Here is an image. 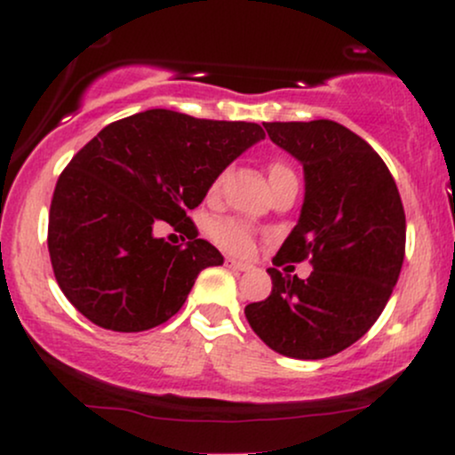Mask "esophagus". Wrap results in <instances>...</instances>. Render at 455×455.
Here are the masks:
<instances>
[{
	"instance_id": "34e87169",
	"label": "esophagus",
	"mask_w": 455,
	"mask_h": 455,
	"mask_svg": "<svg viewBox=\"0 0 455 455\" xmlns=\"http://www.w3.org/2000/svg\"><path fill=\"white\" fill-rule=\"evenodd\" d=\"M224 263H227V267L233 269V271H250V269H252V265L242 263V260H235V259H227Z\"/></svg>"
}]
</instances>
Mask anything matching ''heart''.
Masks as SVG:
<instances>
[{"label": "heart", "mask_w": 455, "mask_h": 455, "mask_svg": "<svg viewBox=\"0 0 455 455\" xmlns=\"http://www.w3.org/2000/svg\"><path fill=\"white\" fill-rule=\"evenodd\" d=\"M278 171H286L284 164H280V162H275V164H271L269 169V175L278 173ZM220 180L222 177H218L216 181H213V190H216L218 186H220ZM212 237L216 239L218 245H222L227 252H233V254H250L254 250V237H252V231H250L248 227H245L243 222H237V220H218L216 224L212 227Z\"/></svg>", "instance_id": "1"}]
</instances>
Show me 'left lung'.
Listing matches in <instances>:
<instances>
[{"label":"left lung","mask_w":455,"mask_h":455,"mask_svg":"<svg viewBox=\"0 0 455 455\" xmlns=\"http://www.w3.org/2000/svg\"><path fill=\"white\" fill-rule=\"evenodd\" d=\"M304 166L299 220L274 265L310 258L306 281L269 267L271 295L245 318L271 351L325 359L377 323L398 282L406 218L387 164L362 137L329 119L263 124Z\"/></svg>","instance_id":"obj_1"}]
</instances>
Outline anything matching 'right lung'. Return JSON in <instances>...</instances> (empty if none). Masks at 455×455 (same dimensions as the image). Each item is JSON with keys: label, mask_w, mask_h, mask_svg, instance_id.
I'll list each match as a JSON object with an SVG mask.
<instances>
[{"label": "right lung", "mask_w": 455, "mask_h": 455, "mask_svg": "<svg viewBox=\"0 0 455 455\" xmlns=\"http://www.w3.org/2000/svg\"><path fill=\"white\" fill-rule=\"evenodd\" d=\"M263 139L259 124L166 108L102 128L66 166L51 201V265L68 301L98 327L124 333L177 315L196 275L224 263L186 212ZM162 221L184 232L187 245L156 238Z\"/></svg>", "instance_id": "add662e5"}]
</instances>
